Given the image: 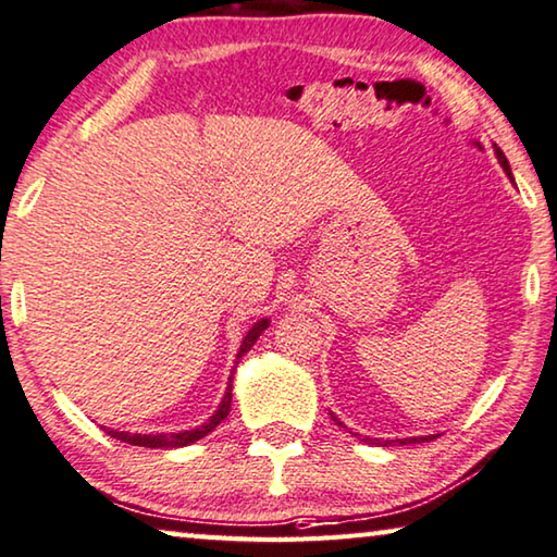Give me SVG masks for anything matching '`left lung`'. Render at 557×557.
Masks as SVG:
<instances>
[{
    "label": "left lung",
    "instance_id": "1",
    "mask_svg": "<svg viewBox=\"0 0 557 557\" xmlns=\"http://www.w3.org/2000/svg\"><path fill=\"white\" fill-rule=\"evenodd\" d=\"M493 151H496V158H498V163L503 165V171H506V175L510 181H513V173H510V165H508V158L503 156V151L500 148L493 144ZM332 421H337V426H342V421L337 419V417H332ZM355 436H359V434H355ZM429 438H434V436H421V438H406V441H429ZM361 441H369V444H379V438H361ZM406 441H399V444H406Z\"/></svg>",
    "mask_w": 557,
    "mask_h": 557
}]
</instances>
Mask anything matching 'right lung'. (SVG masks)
<instances>
[{"mask_svg": "<svg viewBox=\"0 0 557 557\" xmlns=\"http://www.w3.org/2000/svg\"><path fill=\"white\" fill-rule=\"evenodd\" d=\"M268 324H270V320H260V322H255L252 326H250V332L245 334V339H243V344H240V349H237V359L240 357H245L247 351L252 349V344L258 342V337L260 334L268 330ZM237 364V361H235ZM231 382H233V376H231ZM231 404H233V384H227V392H225V396H223V401H220V406H218V411L213 413V417H210L206 423H202V426H198V429H193V431H181V434H128V431H109L106 429V434L109 436H113V438H119V441H123V444H131V446H146V448H181V446H188V444H196L198 438H202V436H208L210 431H213L220 421H223L227 413H231Z\"/></svg>", "mask_w": 557, "mask_h": 557, "instance_id": "obj_1", "label": "right lung"}]
</instances>
